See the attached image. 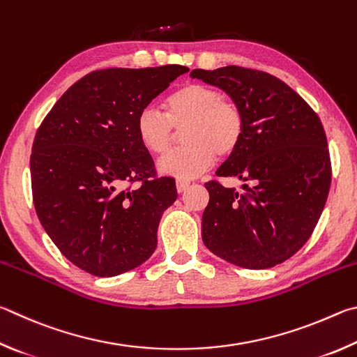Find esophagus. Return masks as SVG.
<instances>
[{"mask_svg":"<svg viewBox=\"0 0 357 357\" xmlns=\"http://www.w3.org/2000/svg\"><path fill=\"white\" fill-rule=\"evenodd\" d=\"M175 186H177V191L178 192H183V191L188 190L190 182H186V180H177V183H175Z\"/></svg>","mask_w":357,"mask_h":357,"instance_id":"esophagus-1","label":"esophagus"}]
</instances>
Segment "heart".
Segmentation results:
<instances>
[{
  "mask_svg": "<svg viewBox=\"0 0 357 357\" xmlns=\"http://www.w3.org/2000/svg\"><path fill=\"white\" fill-rule=\"evenodd\" d=\"M136 135L152 155H165L182 132L183 147L160 160V172L175 178H192L220 158L236 152L245 136L246 117L241 106L224 98L216 87L190 83L165 100V114L146 106L136 117Z\"/></svg>",
  "mask_w": 357,
  "mask_h": 357,
  "instance_id": "obj_1",
  "label": "heart"
}]
</instances>
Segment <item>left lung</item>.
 Instances as JSON below:
<instances>
[{
	"instance_id": "obj_1",
	"label": "left lung",
	"mask_w": 357,
	"mask_h": 357,
	"mask_svg": "<svg viewBox=\"0 0 357 357\" xmlns=\"http://www.w3.org/2000/svg\"><path fill=\"white\" fill-rule=\"evenodd\" d=\"M190 77L226 91L246 117L240 147L216 171L246 185L205 183V246L248 270L282 264L310 238L329 195L333 167L320 117L282 79L255 68H196Z\"/></svg>"
}]
</instances>
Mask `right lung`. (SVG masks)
Listing matches in <instances>:
<instances>
[{"mask_svg": "<svg viewBox=\"0 0 357 357\" xmlns=\"http://www.w3.org/2000/svg\"><path fill=\"white\" fill-rule=\"evenodd\" d=\"M188 70L171 64L91 72L42 121L31 152L36 213L79 270L111 278L153 254L161 215L177 190L174 178L156 174L135 123Z\"/></svg>", "mask_w": 357, "mask_h": 357, "instance_id": "obj_1", "label": "right lung"}]
</instances>
